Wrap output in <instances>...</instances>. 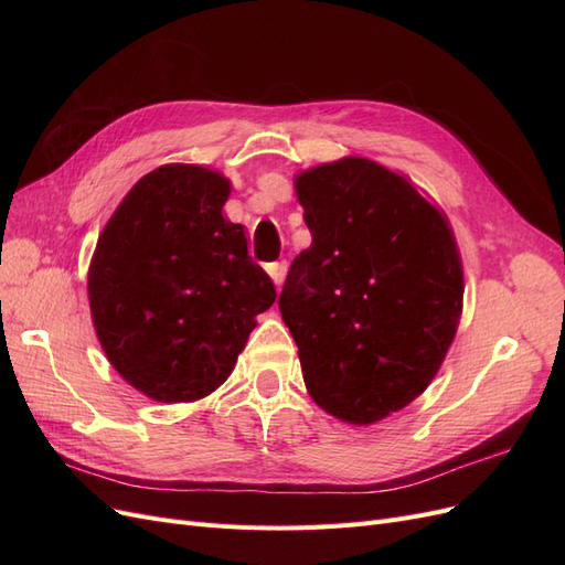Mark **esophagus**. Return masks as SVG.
Segmentation results:
<instances>
[{
	"label": "esophagus",
	"instance_id": "esophagus-1",
	"mask_svg": "<svg viewBox=\"0 0 565 565\" xmlns=\"http://www.w3.org/2000/svg\"><path fill=\"white\" fill-rule=\"evenodd\" d=\"M270 280L276 282V287H280L285 282V276H287V262H273L266 266Z\"/></svg>",
	"mask_w": 565,
	"mask_h": 565
}]
</instances>
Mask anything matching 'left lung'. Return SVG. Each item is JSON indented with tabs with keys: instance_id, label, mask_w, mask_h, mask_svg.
Listing matches in <instances>:
<instances>
[{
	"instance_id": "1",
	"label": "left lung",
	"mask_w": 565,
	"mask_h": 565,
	"mask_svg": "<svg viewBox=\"0 0 565 565\" xmlns=\"http://www.w3.org/2000/svg\"><path fill=\"white\" fill-rule=\"evenodd\" d=\"M297 198L313 243L278 299L311 398L374 424L431 384L461 316L452 228L401 174L367 158L306 169Z\"/></svg>"
}]
</instances>
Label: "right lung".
<instances>
[{
    "mask_svg": "<svg viewBox=\"0 0 565 565\" xmlns=\"http://www.w3.org/2000/svg\"><path fill=\"white\" fill-rule=\"evenodd\" d=\"M231 181L198 164H162L136 181L100 233L89 306L110 365L160 403L204 398L228 380L256 316L276 301L224 218Z\"/></svg>",
    "mask_w": 565,
    "mask_h": 565,
    "instance_id": "add662e5",
    "label": "right lung"
}]
</instances>
